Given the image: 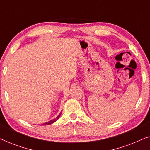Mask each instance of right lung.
<instances>
[{
    "mask_svg": "<svg viewBox=\"0 0 150 150\" xmlns=\"http://www.w3.org/2000/svg\"><path fill=\"white\" fill-rule=\"evenodd\" d=\"M61 113L59 114V115L57 116V117L55 118V119H53V120H50V121H49V122H46V123H44V125H45V126H46V125H50V124H53V123L56 122V121H57V120H58V119H59V117H60V115H61Z\"/></svg>",
    "mask_w": 150,
    "mask_h": 150,
    "instance_id": "obj_1",
    "label": "right lung"
}]
</instances>
